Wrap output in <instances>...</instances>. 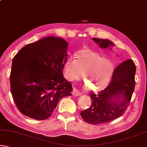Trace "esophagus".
I'll use <instances>...</instances> for the list:
<instances>
[{"instance_id":"esophagus-1","label":"esophagus","mask_w":147,"mask_h":147,"mask_svg":"<svg viewBox=\"0 0 147 147\" xmlns=\"http://www.w3.org/2000/svg\"><path fill=\"white\" fill-rule=\"evenodd\" d=\"M73 94L74 96H80L81 94V93L80 92L78 89H76L75 88H73Z\"/></svg>"}]
</instances>
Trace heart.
I'll list each match as a JSON object with an SVG mask.
<instances>
[{"instance_id": "1", "label": "heart", "mask_w": 147, "mask_h": 147, "mask_svg": "<svg viewBox=\"0 0 147 147\" xmlns=\"http://www.w3.org/2000/svg\"><path fill=\"white\" fill-rule=\"evenodd\" d=\"M76 58L69 57L65 62V78L70 81L76 80L85 73V79L88 80L91 91H98L105 88L113 71L111 61L89 49L78 52Z\"/></svg>"}]
</instances>
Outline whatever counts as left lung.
<instances>
[{
    "mask_svg": "<svg viewBox=\"0 0 147 147\" xmlns=\"http://www.w3.org/2000/svg\"><path fill=\"white\" fill-rule=\"evenodd\" d=\"M101 49L114 46L110 40L92 38ZM136 68L133 60L127 59L117 67L108 87L97 94L91 93V105L82 111L81 116L87 123L98 124L108 123L123 115L127 109L135 88Z\"/></svg>",
    "mask_w": 147,
    "mask_h": 147,
    "instance_id": "left-lung-1",
    "label": "left lung"
}]
</instances>
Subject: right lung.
<instances>
[{
    "instance_id": "obj_1",
    "label": "right lung",
    "mask_w": 147,
    "mask_h": 147,
    "mask_svg": "<svg viewBox=\"0 0 147 147\" xmlns=\"http://www.w3.org/2000/svg\"><path fill=\"white\" fill-rule=\"evenodd\" d=\"M68 43L48 36L21 49L13 59L10 88L19 111L28 117L44 120L59 100L71 96L72 85L63 76Z\"/></svg>"
}]
</instances>
